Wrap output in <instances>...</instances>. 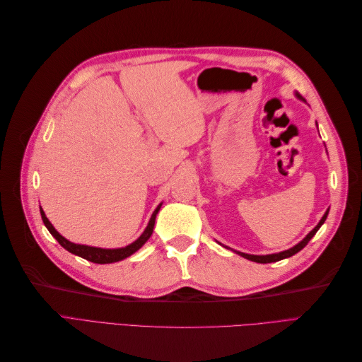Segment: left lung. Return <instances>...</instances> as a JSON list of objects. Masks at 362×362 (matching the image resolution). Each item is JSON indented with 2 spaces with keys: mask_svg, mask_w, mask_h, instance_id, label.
<instances>
[{
  "mask_svg": "<svg viewBox=\"0 0 362 362\" xmlns=\"http://www.w3.org/2000/svg\"><path fill=\"white\" fill-rule=\"evenodd\" d=\"M296 96L299 98V100H302V96L299 95V93H296ZM327 213H329V210H326V213L323 214V217L320 218V222L317 223V226L313 229V231L306 235L300 243H298L296 246H293V247H290V249H287V250H282V252H279V254H270V255H249V254H243V252H237V250H234V252H237L238 255H242L243 258H246V259H250V261H255V262H261V264H267V262H275V261H279V259H284V258H288V257H293L294 254H298L299 250H302L306 245H308V242L315 235V233L319 231V228L325 223V221H326V217H327Z\"/></svg>",
  "mask_w": 362,
  "mask_h": 362,
  "instance_id": "obj_1",
  "label": "left lung"
}]
</instances>
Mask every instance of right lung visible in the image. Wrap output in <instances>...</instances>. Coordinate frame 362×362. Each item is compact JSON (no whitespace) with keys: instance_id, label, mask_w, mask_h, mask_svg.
<instances>
[{"instance_id":"1","label":"right lung","mask_w":362,"mask_h":362,"mask_svg":"<svg viewBox=\"0 0 362 362\" xmlns=\"http://www.w3.org/2000/svg\"><path fill=\"white\" fill-rule=\"evenodd\" d=\"M161 208V204L156 208V211L152 213L151 218H149V223L146 226V229L144 231V234H141L136 242H133L131 245L125 246V247H119V249H103V247H93V246H86V245H76V243H72L69 242V240L64 238L63 235H60L56 228H54L51 225V222L48 221V217L45 216V213H43V210L40 208V216H42V221L43 223H45V226L48 228V231L51 233V235L57 240V242L66 249L68 252H71V254L74 255H78L87 261H92V262H96V264H110V262H116V261H120V259H125L127 257L133 255L134 252H137L141 246H144L149 237L152 235V231H154V225H156V217L160 211Z\"/></svg>"}]
</instances>
